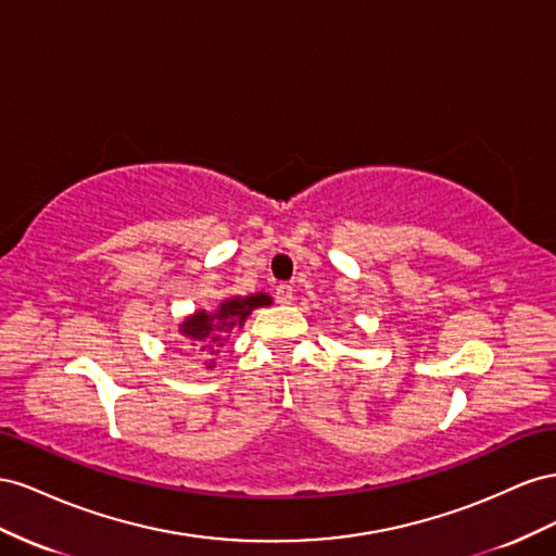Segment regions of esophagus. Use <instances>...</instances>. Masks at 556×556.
Here are the masks:
<instances>
[{
  "label": "esophagus",
  "mask_w": 556,
  "mask_h": 556,
  "mask_svg": "<svg viewBox=\"0 0 556 556\" xmlns=\"http://www.w3.org/2000/svg\"><path fill=\"white\" fill-rule=\"evenodd\" d=\"M275 298L279 305H291L293 303V287L291 283H279V287L275 289Z\"/></svg>",
  "instance_id": "34e87169"
}]
</instances>
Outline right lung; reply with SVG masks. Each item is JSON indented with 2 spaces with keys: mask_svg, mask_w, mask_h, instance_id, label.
<instances>
[{
  "mask_svg": "<svg viewBox=\"0 0 556 556\" xmlns=\"http://www.w3.org/2000/svg\"><path fill=\"white\" fill-rule=\"evenodd\" d=\"M273 303V298L267 293H253L247 298H228L224 303L218 305V309L207 312V309H200L195 314H190L184 319V324H179V332L190 340L188 344L193 346V352H198L200 356L210 358L216 356L220 352V346H224L230 338L232 328H242L247 316L256 309V307H265ZM207 368H214V361L207 363Z\"/></svg>",
  "mask_w": 556,
  "mask_h": 556,
  "instance_id": "add662e5",
  "label": "right lung"
}]
</instances>
